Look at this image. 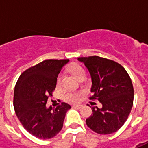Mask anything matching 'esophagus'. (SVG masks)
<instances>
[{
  "label": "esophagus",
  "instance_id": "1",
  "mask_svg": "<svg viewBox=\"0 0 148 148\" xmlns=\"http://www.w3.org/2000/svg\"><path fill=\"white\" fill-rule=\"evenodd\" d=\"M73 108H74V109H81V108H82V106H81V105H74V106H73Z\"/></svg>",
  "mask_w": 148,
  "mask_h": 148
}]
</instances>
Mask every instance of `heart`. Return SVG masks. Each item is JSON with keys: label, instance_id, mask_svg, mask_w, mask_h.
I'll list each match as a JSON object with an SVG mask.
<instances>
[{"label": "heart", "instance_id": "1", "mask_svg": "<svg viewBox=\"0 0 148 148\" xmlns=\"http://www.w3.org/2000/svg\"><path fill=\"white\" fill-rule=\"evenodd\" d=\"M70 71H71L72 74H74L75 77L77 78H81V77H85L86 74V71L83 69V67L80 66L79 64L77 63H74L70 66ZM62 76L61 74H58V77L56 78V85L59 86L61 83ZM82 93L80 92H74V93H67L64 96V98L66 101H67L69 102H75L77 101L79 97H80Z\"/></svg>", "mask_w": 148, "mask_h": 148}]
</instances>
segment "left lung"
Listing matches in <instances>:
<instances>
[{"mask_svg":"<svg viewBox=\"0 0 148 148\" xmlns=\"http://www.w3.org/2000/svg\"><path fill=\"white\" fill-rule=\"evenodd\" d=\"M77 59L83 62L91 75L90 99L102 105L101 109L92 107L93 112L86 121L87 126L101 135L113 133L124 125L133 106L134 90L130 77L121 64L111 59L96 55Z\"/></svg>","mask_w":148,"mask_h":148,"instance_id":"obj_1","label":"left lung"}]
</instances>
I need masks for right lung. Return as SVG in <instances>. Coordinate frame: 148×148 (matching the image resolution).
Listing matches in <instances>:
<instances>
[{
  "label": "right lung",
  "mask_w": 148,
  "mask_h": 148,
  "mask_svg": "<svg viewBox=\"0 0 148 148\" xmlns=\"http://www.w3.org/2000/svg\"><path fill=\"white\" fill-rule=\"evenodd\" d=\"M68 59H47L24 71L14 90L15 112L23 127L34 136L51 139L61 131L70 105L46 107L56 87V78Z\"/></svg>",
  "instance_id": "1"
}]
</instances>
